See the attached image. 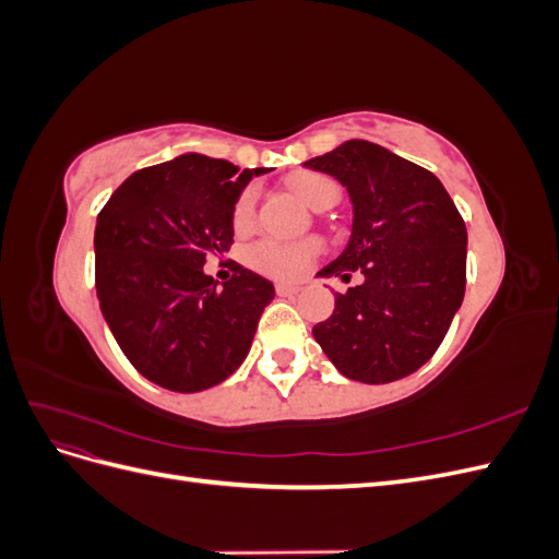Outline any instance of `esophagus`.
Returning <instances> with one entry per match:
<instances>
[{
	"instance_id": "1",
	"label": "esophagus",
	"mask_w": 559,
	"mask_h": 559,
	"mask_svg": "<svg viewBox=\"0 0 559 559\" xmlns=\"http://www.w3.org/2000/svg\"><path fill=\"white\" fill-rule=\"evenodd\" d=\"M275 292H277L280 296H296V294L300 292V286H298V284H277Z\"/></svg>"
}]
</instances>
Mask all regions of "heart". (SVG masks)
<instances>
[{"instance_id":"1","label":"heart","mask_w":559,"mask_h":559,"mask_svg":"<svg viewBox=\"0 0 559 559\" xmlns=\"http://www.w3.org/2000/svg\"><path fill=\"white\" fill-rule=\"evenodd\" d=\"M286 186H289V191L300 202H306V205L312 210L324 207L329 200L337 198L335 181L321 173H298L289 177ZM253 207H257V198H253V191L247 189L240 193L238 202H235L233 207L235 230H245L251 224ZM319 251H321V245L314 240L310 242L261 240L257 245H251L247 259L253 267L261 270L263 275H270L275 280H298L300 275H306V270L310 267V263L314 261Z\"/></svg>"}]
</instances>
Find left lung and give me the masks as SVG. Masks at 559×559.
Listing matches in <instances>:
<instances>
[{
	"instance_id": "left-lung-1",
	"label": "left lung",
	"mask_w": 559,
	"mask_h": 559,
	"mask_svg": "<svg viewBox=\"0 0 559 559\" xmlns=\"http://www.w3.org/2000/svg\"><path fill=\"white\" fill-rule=\"evenodd\" d=\"M306 167L341 181L352 200L345 251L319 277L364 282L335 294V310L312 329L349 380L394 382L425 366L466 289V226L445 186L392 151L349 140Z\"/></svg>"
}]
</instances>
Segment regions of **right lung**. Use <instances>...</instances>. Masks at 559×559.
<instances>
[{"mask_svg": "<svg viewBox=\"0 0 559 559\" xmlns=\"http://www.w3.org/2000/svg\"><path fill=\"white\" fill-rule=\"evenodd\" d=\"M263 173L183 154L130 175L97 214L99 310L128 361L154 384L202 392L245 361L275 286L235 265L216 289L202 265L230 249L235 202Z\"/></svg>", "mask_w": 559, "mask_h": 559, "instance_id": "add662e5", "label": "right lung"}]
</instances>
